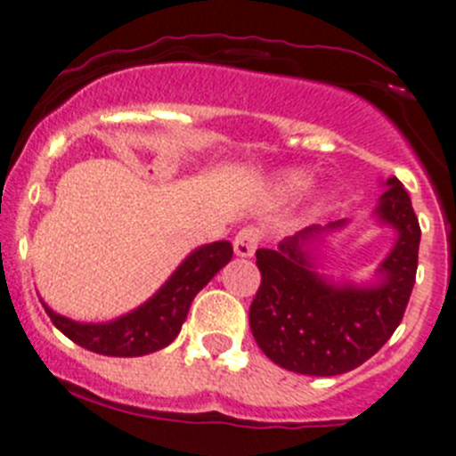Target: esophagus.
Returning a JSON list of instances; mask_svg holds the SVG:
<instances>
[{
    "mask_svg": "<svg viewBox=\"0 0 456 456\" xmlns=\"http://www.w3.org/2000/svg\"><path fill=\"white\" fill-rule=\"evenodd\" d=\"M261 232H258L256 227H242L240 232L236 233V238H233V252L242 258L254 256V252H256L258 245H261Z\"/></svg>",
    "mask_w": 456,
    "mask_h": 456,
    "instance_id": "34e87169",
    "label": "esophagus"
}]
</instances>
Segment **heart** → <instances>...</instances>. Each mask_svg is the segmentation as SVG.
Returning a JSON list of instances; mask_svg holds the SVG:
<instances>
[{"instance_id": "obj_1", "label": "heart", "mask_w": 456, "mask_h": 456, "mask_svg": "<svg viewBox=\"0 0 456 456\" xmlns=\"http://www.w3.org/2000/svg\"><path fill=\"white\" fill-rule=\"evenodd\" d=\"M286 184H288V189H299V186L305 184V180L301 175H290L286 180Z\"/></svg>"}]
</instances>
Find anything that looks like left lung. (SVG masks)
Returning a JSON list of instances; mask_svg holds the SVG:
<instances>
[{
	"instance_id": "1",
	"label": "left lung",
	"mask_w": 456,
	"mask_h": 456,
	"mask_svg": "<svg viewBox=\"0 0 456 456\" xmlns=\"http://www.w3.org/2000/svg\"><path fill=\"white\" fill-rule=\"evenodd\" d=\"M376 214L398 238L371 286H339L313 270L310 245L344 220L310 224L279 249H256L261 288L249 305V326L272 362L304 376H339L376 355L398 329L416 281L420 227L395 177L387 180Z\"/></svg>"
}]
</instances>
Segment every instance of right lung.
Returning a JSON list of instances; mask_svg holds the SVG:
<instances>
[{
    "label": "right lung",
    "instance_id": "right-lung-1",
    "mask_svg": "<svg viewBox=\"0 0 456 456\" xmlns=\"http://www.w3.org/2000/svg\"><path fill=\"white\" fill-rule=\"evenodd\" d=\"M232 256L233 248L227 240L198 248L146 304L105 324H80L53 313L46 304L42 305L55 329L87 351L112 357L148 355L168 346L180 335L191 301Z\"/></svg>",
    "mask_w": 456,
    "mask_h": 456
}]
</instances>
